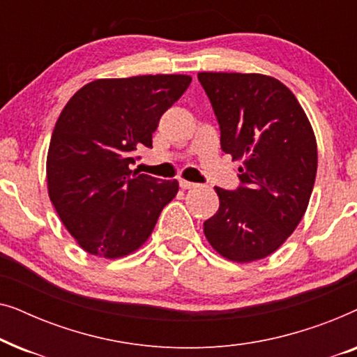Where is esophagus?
<instances>
[{
  "label": "esophagus",
  "instance_id": "obj_1",
  "mask_svg": "<svg viewBox=\"0 0 357 357\" xmlns=\"http://www.w3.org/2000/svg\"><path fill=\"white\" fill-rule=\"evenodd\" d=\"M180 187H182L183 190H192V188H197L198 185L193 182H188V180H180Z\"/></svg>",
  "mask_w": 357,
  "mask_h": 357
}]
</instances>
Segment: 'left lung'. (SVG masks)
<instances>
[{
	"instance_id": "1",
	"label": "left lung",
	"mask_w": 357,
	"mask_h": 357,
	"mask_svg": "<svg viewBox=\"0 0 357 357\" xmlns=\"http://www.w3.org/2000/svg\"><path fill=\"white\" fill-rule=\"evenodd\" d=\"M221 130V148L238 167L241 187H216L219 209L204 236L237 263L276 252L299 226L317 175L314 130L296 96L258 73H198Z\"/></svg>"
}]
</instances>
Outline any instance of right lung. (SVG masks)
Listing matches in <instances>:
<instances>
[{"mask_svg": "<svg viewBox=\"0 0 357 357\" xmlns=\"http://www.w3.org/2000/svg\"><path fill=\"white\" fill-rule=\"evenodd\" d=\"M190 82L187 75L96 79L61 110L47 154L48 197L82 250L115 260L149 238L178 182L130 164L136 149L153 148L160 116Z\"/></svg>", "mask_w": 357, "mask_h": 357, "instance_id": "1", "label": "right lung"}]
</instances>
